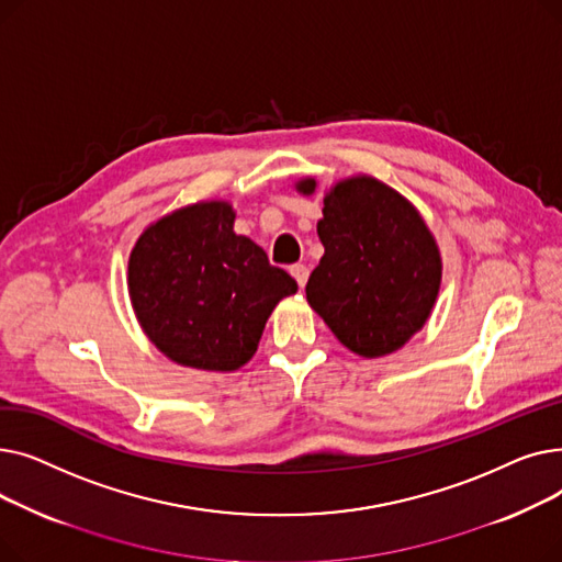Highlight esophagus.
Instances as JSON below:
<instances>
[{
  "instance_id": "34e87169",
  "label": "esophagus",
  "mask_w": 562,
  "mask_h": 562,
  "mask_svg": "<svg viewBox=\"0 0 562 562\" xmlns=\"http://www.w3.org/2000/svg\"><path fill=\"white\" fill-rule=\"evenodd\" d=\"M291 276L296 278L299 286H305V284H307V278H310V269H307L305 263H293V266H291Z\"/></svg>"
}]
</instances>
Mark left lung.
Masks as SVG:
<instances>
[{
	"instance_id": "1",
	"label": "left lung",
	"mask_w": 562,
	"mask_h": 562,
	"mask_svg": "<svg viewBox=\"0 0 562 562\" xmlns=\"http://www.w3.org/2000/svg\"><path fill=\"white\" fill-rule=\"evenodd\" d=\"M314 189V180L299 184L303 193ZM316 232L326 252L307 280V301L346 348L382 358L424 328L441 259L401 193L373 177L344 180L323 200Z\"/></svg>"
}]
</instances>
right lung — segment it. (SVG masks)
Returning <instances> with one entry per match:
<instances>
[{
  "label": "right lung",
  "instance_id": "obj_1",
  "mask_svg": "<svg viewBox=\"0 0 562 562\" xmlns=\"http://www.w3.org/2000/svg\"><path fill=\"white\" fill-rule=\"evenodd\" d=\"M227 202H200L147 227L130 257V296L145 335L172 362L234 371L257 350L273 307L299 291Z\"/></svg>",
  "mask_w": 562,
  "mask_h": 562
}]
</instances>
